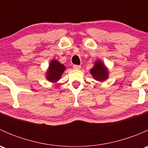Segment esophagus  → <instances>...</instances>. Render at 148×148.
<instances>
[{"label": "esophagus", "instance_id": "obj_1", "mask_svg": "<svg viewBox=\"0 0 148 148\" xmlns=\"http://www.w3.org/2000/svg\"><path fill=\"white\" fill-rule=\"evenodd\" d=\"M73 67H74V69H81V66L80 65H74Z\"/></svg>", "mask_w": 148, "mask_h": 148}]
</instances>
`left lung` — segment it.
I'll use <instances>...</instances> for the list:
<instances>
[{
    "label": "left lung",
    "instance_id": "8db88e82",
    "mask_svg": "<svg viewBox=\"0 0 148 148\" xmlns=\"http://www.w3.org/2000/svg\"><path fill=\"white\" fill-rule=\"evenodd\" d=\"M91 74L94 78L98 81L103 82L108 77V72L104 65L100 61H97L95 63V66L91 69Z\"/></svg>",
    "mask_w": 148,
    "mask_h": 148
}]
</instances>
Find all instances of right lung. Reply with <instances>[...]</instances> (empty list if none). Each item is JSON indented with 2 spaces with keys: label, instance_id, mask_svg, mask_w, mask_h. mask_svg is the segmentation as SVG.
I'll use <instances>...</instances> for the list:
<instances>
[{
  "label": "right lung",
  "instance_id": "1",
  "mask_svg": "<svg viewBox=\"0 0 148 148\" xmlns=\"http://www.w3.org/2000/svg\"><path fill=\"white\" fill-rule=\"evenodd\" d=\"M65 66L57 61H51L49 66L46 78L51 82H56L60 79L62 73L65 70Z\"/></svg>",
  "mask_w": 148,
  "mask_h": 148
}]
</instances>
